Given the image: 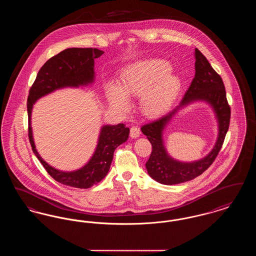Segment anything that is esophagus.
Instances as JSON below:
<instances>
[{"label":"esophagus","mask_w":256,"mask_h":256,"mask_svg":"<svg viewBox=\"0 0 256 256\" xmlns=\"http://www.w3.org/2000/svg\"><path fill=\"white\" fill-rule=\"evenodd\" d=\"M140 135V128L137 126H132L130 128V137L132 138H137Z\"/></svg>","instance_id":"esophagus-1"}]
</instances>
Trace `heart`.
Instances as JSON below:
<instances>
[{
	"label": "heart",
	"instance_id": "b5f03b06",
	"mask_svg": "<svg viewBox=\"0 0 256 256\" xmlns=\"http://www.w3.org/2000/svg\"><path fill=\"white\" fill-rule=\"evenodd\" d=\"M172 72L170 63L162 60H144L126 65L121 73V84L110 80L104 91L110 106L128 113V97L140 98L143 112L158 116L169 110L182 89V80Z\"/></svg>",
	"mask_w": 256,
	"mask_h": 256
}]
</instances>
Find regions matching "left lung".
<instances>
[{
  "instance_id": "8db88e82",
  "label": "left lung",
  "mask_w": 256,
  "mask_h": 256,
  "mask_svg": "<svg viewBox=\"0 0 256 256\" xmlns=\"http://www.w3.org/2000/svg\"><path fill=\"white\" fill-rule=\"evenodd\" d=\"M194 56L195 78L180 104L141 128L152 146V152L146 163L148 174L156 182L165 185L192 180L207 170L218 156L230 126V108L222 80L198 50H195ZM196 101H204L212 108L218 121V136L212 150L204 158L190 162H180L168 152L162 139L164 130L180 110Z\"/></svg>"
}]
</instances>
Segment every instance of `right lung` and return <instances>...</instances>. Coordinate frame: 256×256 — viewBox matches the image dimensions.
<instances>
[{"mask_svg": "<svg viewBox=\"0 0 256 256\" xmlns=\"http://www.w3.org/2000/svg\"><path fill=\"white\" fill-rule=\"evenodd\" d=\"M102 54V50L92 48H68L62 50L41 67L28 98V138L32 152L54 180L80 189L90 188L106 176L114 150L128 139L130 128L124 124L102 126L97 146L90 159L80 169L61 170L50 166L37 152L32 128V113L39 98L56 90L92 86L95 82V60Z\"/></svg>", "mask_w": 256, "mask_h": 256, "instance_id": "obj_1", "label": "right lung"}]
</instances>
